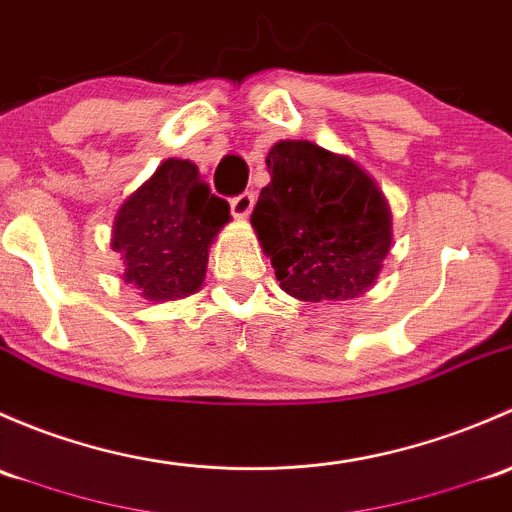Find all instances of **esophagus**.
Returning a JSON list of instances; mask_svg holds the SVG:
<instances>
[{
    "instance_id": "obj_1",
    "label": "esophagus",
    "mask_w": 512,
    "mask_h": 512,
    "mask_svg": "<svg viewBox=\"0 0 512 512\" xmlns=\"http://www.w3.org/2000/svg\"><path fill=\"white\" fill-rule=\"evenodd\" d=\"M254 204H256L254 192H241L231 199V212H234V217H249Z\"/></svg>"
}]
</instances>
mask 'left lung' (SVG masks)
I'll list each match as a JSON object with an SVG mask.
<instances>
[{"instance_id": "1", "label": "left lung", "mask_w": 512, "mask_h": 512, "mask_svg": "<svg viewBox=\"0 0 512 512\" xmlns=\"http://www.w3.org/2000/svg\"><path fill=\"white\" fill-rule=\"evenodd\" d=\"M266 165L271 182L251 224L283 291L300 300L365 293L392 246L387 199L372 177L305 140L273 145Z\"/></svg>"}]
</instances>
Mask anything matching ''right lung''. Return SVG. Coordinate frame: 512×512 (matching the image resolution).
Here are the masks:
<instances>
[{"label": "right lung", "instance_id": "1", "mask_svg": "<svg viewBox=\"0 0 512 512\" xmlns=\"http://www.w3.org/2000/svg\"><path fill=\"white\" fill-rule=\"evenodd\" d=\"M229 219V202L212 194L197 165L162 162L115 217L113 249L123 256V281L150 300L199 291L209 244Z\"/></svg>", "mask_w": 512, "mask_h": 512}]
</instances>
